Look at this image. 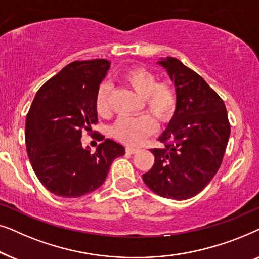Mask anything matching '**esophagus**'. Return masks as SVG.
Listing matches in <instances>:
<instances>
[{
  "mask_svg": "<svg viewBox=\"0 0 259 259\" xmlns=\"http://www.w3.org/2000/svg\"><path fill=\"white\" fill-rule=\"evenodd\" d=\"M138 151H139V148L138 147H131V146L126 147V153H128V154H134V153H137Z\"/></svg>",
  "mask_w": 259,
  "mask_h": 259,
  "instance_id": "esophagus-1",
  "label": "esophagus"
}]
</instances>
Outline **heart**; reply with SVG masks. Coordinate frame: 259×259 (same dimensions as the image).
Wrapping results in <instances>:
<instances>
[{"label": "heart", "mask_w": 259, "mask_h": 259, "mask_svg": "<svg viewBox=\"0 0 259 259\" xmlns=\"http://www.w3.org/2000/svg\"><path fill=\"white\" fill-rule=\"evenodd\" d=\"M121 79L139 97L143 98L144 108L158 121L166 122L175 114L177 107V92L169 81H157L153 72L144 67H133L122 74ZM108 83H101L95 97V108L98 114H109ZM155 131L154 120L148 115L121 116L111 127L113 138L127 145L140 144L145 138Z\"/></svg>", "instance_id": "heart-1"}]
</instances>
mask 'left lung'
I'll use <instances>...</instances> for the list:
<instances>
[{
	"instance_id": "left-lung-1",
	"label": "left lung",
	"mask_w": 259,
	"mask_h": 259,
	"mask_svg": "<svg viewBox=\"0 0 259 259\" xmlns=\"http://www.w3.org/2000/svg\"><path fill=\"white\" fill-rule=\"evenodd\" d=\"M177 92L173 118L152 148L154 164L143 180L158 196L185 200L203 191L221 167L230 137L224 101L178 59H160Z\"/></svg>"
}]
</instances>
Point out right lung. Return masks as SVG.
<instances>
[{
    "label": "right lung",
    "instance_id": "right-lung-1",
    "mask_svg": "<svg viewBox=\"0 0 259 259\" xmlns=\"http://www.w3.org/2000/svg\"><path fill=\"white\" fill-rule=\"evenodd\" d=\"M111 62L74 61L49 79L35 95L26 119V146L35 175L48 191L63 198L91 193L104 184L113 160L125 154L105 139L95 152L81 137L98 122L95 97Z\"/></svg>",
    "mask_w": 259,
    "mask_h": 259
}]
</instances>
